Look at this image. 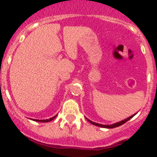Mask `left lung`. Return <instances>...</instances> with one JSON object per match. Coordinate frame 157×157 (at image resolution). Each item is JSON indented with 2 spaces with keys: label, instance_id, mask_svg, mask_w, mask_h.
Returning a JSON list of instances; mask_svg holds the SVG:
<instances>
[{
  "label": "left lung",
  "instance_id": "1",
  "mask_svg": "<svg viewBox=\"0 0 157 157\" xmlns=\"http://www.w3.org/2000/svg\"><path fill=\"white\" fill-rule=\"evenodd\" d=\"M135 115V114H134ZM134 115H133V116H130V117H128L127 119H126V120H122V121L119 122V123H114V124H112V125H103V124H100V123H94V122H92L90 121V120H88V119H86L87 120H88L89 122L90 123H92L93 125H95V126H98V127H103V128H114V127H120V126L123 125V124H124V123H126V122L128 121L129 120H130L131 118L134 117Z\"/></svg>",
  "mask_w": 157,
  "mask_h": 157
}]
</instances>
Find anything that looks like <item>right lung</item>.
<instances>
[{"instance_id":"obj_1","label":"right lung","mask_w":157,"mask_h":157,"mask_svg":"<svg viewBox=\"0 0 157 157\" xmlns=\"http://www.w3.org/2000/svg\"><path fill=\"white\" fill-rule=\"evenodd\" d=\"M56 116H53V117L50 118V119H48V120H34V121H37V122H41V123H47V122L52 121V120H54V119L56 118Z\"/></svg>"}]
</instances>
